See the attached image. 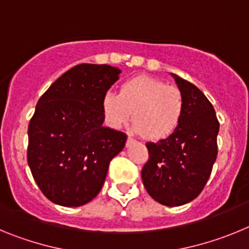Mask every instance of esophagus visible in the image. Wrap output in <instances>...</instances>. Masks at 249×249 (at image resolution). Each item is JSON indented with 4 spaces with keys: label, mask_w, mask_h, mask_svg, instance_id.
Wrapping results in <instances>:
<instances>
[{
    "label": "esophagus",
    "mask_w": 249,
    "mask_h": 249,
    "mask_svg": "<svg viewBox=\"0 0 249 249\" xmlns=\"http://www.w3.org/2000/svg\"><path fill=\"white\" fill-rule=\"evenodd\" d=\"M133 142H135V138H132L131 136H128V138H127V146H131L132 143H133Z\"/></svg>",
    "instance_id": "34e87169"
}]
</instances>
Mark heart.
<instances>
[{
    "label": "heart",
    "mask_w": 249,
    "mask_h": 249,
    "mask_svg": "<svg viewBox=\"0 0 249 249\" xmlns=\"http://www.w3.org/2000/svg\"><path fill=\"white\" fill-rule=\"evenodd\" d=\"M102 112L113 128H121L133 118V131L148 140H163L181 124L184 96L178 87L164 81L138 76L123 83L120 93H105Z\"/></svg>",
    "instance_id": "1"
}]
</instances>
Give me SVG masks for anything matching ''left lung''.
<instances>
[{"label": "left lung", "mask_w": 249, "mask_h": 249, "mask_svg": "<svg viewBox=\"0 0 249 249\" xmlns=\"http://www.w3.org/2000/svg\"><path fill=\"white\" fill-rule=\"evenodd\" d=\"M175 77L184 96L181 124L169 137L146 143L142 181L152 198L168 207L193 201L206 186L218 147L219 122L212 103L193 83Z\"/></svg>", "instance_id": "obj_1"}]
</instances>
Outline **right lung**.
Instances as JSON below:
<instances>
[{
    "instance_id": "add662e5",
    "label": "right lung",
    "mask_w": 249,
    "mask_h": 249,
    "mask_svg": "<svg viewBox=\"0 0 249 249\" xmlns=\"http://www.w3.org/2000/svg\"><path fill=\"white\" fill-rule=\"evenodd\" d=\"M120 73L108 65H77L37 102L28 124L27 162L51 202L80 207L92 201L111 160L126 144V133L103 127L102 98Z\"/></svg>"
}]
</instances>
